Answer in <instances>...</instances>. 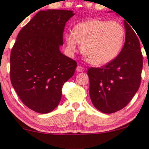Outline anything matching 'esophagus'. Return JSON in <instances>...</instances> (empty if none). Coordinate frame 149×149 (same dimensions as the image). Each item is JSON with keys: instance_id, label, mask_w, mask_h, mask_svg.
Returning a JSON list of instances; mask_svg holds the SVG:
<instances>
[{"instance_id": "34e87169", "label": "esophagus", "mask_w": 149, "mask_h": 149, "mask_svg": "<svg viewBox=\"0 0 149 149\" xmlns=\"http://www.w3.org/2000/svg\"><path fill=\"white\" fill-rule=\"evenodd\" d=\"M76 71H78V72H82V71H84V68L82 67V66L79 65L76 67Z\"/></svg>"}]
</instances>
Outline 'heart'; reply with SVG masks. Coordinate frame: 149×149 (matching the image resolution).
<instances>
[{
  "instance_id": "obj_1",
  "label": "heart",
  "mask_w": 149,
  "mask_h": 149,
  "mask_svg": "<svg viewBox=\"0 0 149 149\" xmlns=\"http://www.w3.org/2000/svg\"><path fill=\"white\" fill-rule=\"evenodd\" d=\"M125 38L122 24L97 18L81 22L73 31L65 34L69 52H76L80 43L82 44L84 57L93 65H104L113 61L122 49Z\"/></svg>"
}]
</instances>
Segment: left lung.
I'll return each mask as SVG.
<instances>
[{"label": "left lung", "mask_w": 149, "mask_h": 149, "mask_svg": "<svg viewBox=\"0 0 149 149\" xmlns=\"http://www.w3.org/2000/svg\"><path fill=\"white\" fill-rule=\"evenodd\" d=\"M125 42L113 61L100 68H88L89 95L97 109L113 113L129 104L142 79L143 56L138 37L125 20Z\"/></svg>", "instance_id": "8db88e82"}]
</instances>
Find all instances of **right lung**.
<instances>
[{
  "label": "right lung",
  "instance_id": "1",
  "mask_svg": "<svg viewBox=\"0 0 149 149\" xmlns=\"http://www.w3.org/2000/svg\"><path fill=\"white\" fill-rule=\"evenodd\" d=\"M69 10L40 11L24 26L11 51L10 80L22 103L33 111L47 113L59 104L64 84L74 74L77 63L63 55Z\"/></svg>",
  "mask_w": 149,
  "mask_h": 149
}]
</instances>
